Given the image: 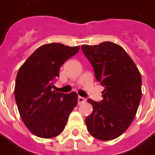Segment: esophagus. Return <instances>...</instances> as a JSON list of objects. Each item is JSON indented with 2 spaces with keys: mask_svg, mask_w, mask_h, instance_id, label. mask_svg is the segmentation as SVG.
<instances>
[{
  "mask_svg": "<svg viewBox=\"0 0 155 155\" xmlns=\"http://www.w3.org/2000/svg\"><path fill=\"white\" fill-rule=\"evenodd\" d=\"M85 101H86V99L84 98V97H81V96H79V97H78V104L84 103Z\"/></svg>",
  "mask_w": 155,
  "mask_h": 155,
  "instance_id": "obj_1",
  "label": "esophagus"
}]
</instances>
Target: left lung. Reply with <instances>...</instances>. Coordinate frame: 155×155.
<instances>
[{
  "mask_svg": "<svg viewBox=\"0 0 155 155\" xmlns=\"http://www.w3.org/2000/svg\"><path fill=\"white\" fill-rule=\"evenodd\" d=\"M81 49L94 69L101 85L103 100L87 101L93 107L85 118L90 134L102 141L115 139L134 121L142 96V77L127 52L118 44L103 42L82 45Z\"/></svg>",
  "mask_w": 155,
  "mask_h": 155,
  "instance_id": "8db88e82",
  "label": "left lung"
}]
</instances>
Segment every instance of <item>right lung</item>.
Here are the masks:
<instances>
[{
	"mask_svg": "<svg viewBox=\"0 0 155 155\" xmlns=\"http://www.w3.org/2000/svg\"><path fill=\"white\" fill-rule=\"evenodd\" d=\"M80 50L52 43L42 45L20 67L14 89L22 122L42 138H54L64 129L70 112L77 105L78 95L52 91L64 63Z\"/></svg>",
	"mask_w": 155,
	"mask_h": 155,
	"instance_id": "add662e5",
	"label": "right lung"
}]
</instances>
